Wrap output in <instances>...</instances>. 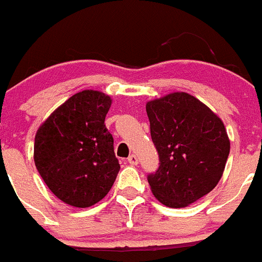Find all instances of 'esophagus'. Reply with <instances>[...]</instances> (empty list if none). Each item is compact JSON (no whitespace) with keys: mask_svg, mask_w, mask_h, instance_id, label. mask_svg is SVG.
Wrapping results in <instances>:
<instances>
[{"mask_svg":"<svg viewBox=\"0 0 262 262\" xmlns=\"http://www.w3.org/2000/svg\"><path fill=\"white\" fill-rule=\"evenodd\" d=\"M126 162H128L129 164H132V166H137V164H138V158H137L134 154H132L130 157L128 158V160H126Z\"/></svg>","mask_w":262,"mask_h":262,"instance_id":"esophagus-1","label":"esophagus"}]
</instances>
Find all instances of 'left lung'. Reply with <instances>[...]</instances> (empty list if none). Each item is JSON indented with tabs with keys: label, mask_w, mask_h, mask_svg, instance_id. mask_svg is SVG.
<instances>
[{
	"label": "left lung",
	"mask_w": 262,
	"mask_h": 262,
	"mask_svg": "<svg viewBox=\"0 0 262 262\" xmlns=\"http://www.w3.org/2000/svg\"><path fill=\"white\" fill-rule=\"evenodd\" d=\"M159 168L147 176L152 194L168 207H185L216 187L230 154L223 121L188 93L146 103Z\"/></svg>",
	"instance_id": "1"
}]
</instances>
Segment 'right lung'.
I'll return each mask as SVG.
<instances>
[{
	"instance_id": "right-lung-1",
	"label": "right lung",
	"mask_w": 262,
	"mask_h": 262,
	"mask_svg": "<svg viewBox=\"0 0 262 262\" xmlns=\"http://www.w3.org/2000/svg\"><path fill=\"white\" fill-rule=\"evenodd\" d=\"M112 99L102 91L70 96L40 125L35 166L51 192L65 204L90 207L114 185L120 164L104 120Z\"/></svg>"
}]
</instances>
